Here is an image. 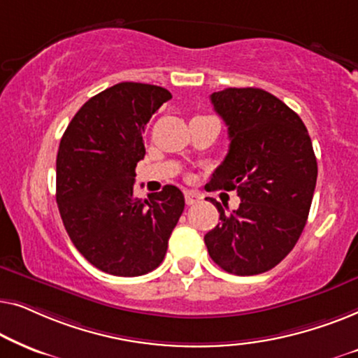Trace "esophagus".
<instances>
[{
    "label": "esophagus",
    "mask_w": 358,
    "mask_h": 358,
    "mask_svg": "<svg viewBox=\"0 0 358 358\" xmlns=\"http://www.w3.org/2000/svg\"><path fill=\"white\" fill-rule=\"evenodd\" d=\"M184 197H185V203L187 205H194L200 200V195L197 192H194V190H185Z\"/></svg>",
    "instance_id": "esophagus-1"
}]
</instances>
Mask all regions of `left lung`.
Masks as SVG:
<instances>
[{
  "label": "left lung",
  "mask_w": 358,
  "mask_h": 358,
  "mask_svg": "<svg viewBox=\"0 0 358 358\" xmlns=\"http://www.w3.org/2000/svg\"><path fill=\"white\" fill-rule=\"evenodd\" d=\"M228 125L229 150L210 180L236 190L238 210L224 213L205 234L210 257L234 275L271 271L295 248L306 224L317 163L303 120L259 87H228L210 96Z\"/></svg>",
  "instance_id": "1"
}]
</instances>
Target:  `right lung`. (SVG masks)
Wrapping results in <instances>:
<instances>
[{"instance_id":"right-lung-1","label":"right lung","mask_w":358,"mask_h":358,"mask_svg":"<svg viewBox=\"0 0 358 358\" xmlns=\"http://www.w3.org/2000/svg\"><path fill=\"white\" fill-rule=\"evenodd\" d=\"M161 86L119 83L85 102L62 136L57 203L71 243L87 262L119 277L148 273L163 262L184 210L176 185L138 199L135 168L143 131L171 99Z\"/></svg>"}]
</instances>
